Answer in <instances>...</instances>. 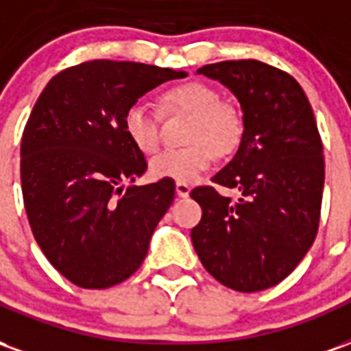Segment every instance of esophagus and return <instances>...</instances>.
Masks as SVG:
<instances>
[{"label":"esophagus","instance_id":"esophagus-1","mask_svg":"<svg viewBox=\"0 0 351 351\" xmlns=\"http://www.w3.org/2000/svg\"><path fill=\"white\" fill-rule=\"evenodd\" d=\"M190 191L191 188L188 186V184L176 182V195H178V197H188V195H190Z\"/></svg>","mask_w":351,"mask_h":351}]
</instances>
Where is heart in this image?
Returning a JSON list of instances; mask_svg holds the SVG:
<instances>
[{
	"instance_id": "1",
	"label": "heart",
	"mask_w": 351,
	"mask_h": 351,
	"mask_svg": "<svg viewBox=\"0 0 351 351\" xmlns=\"http://www.w3.org/2000/svg\"><path fill=\"white\" fill-rule=\"evenodd\" d=\"M160 107L165 114H191L186 131V148L163 150L150 160V173L156 178L193 182L213 165L214 150L228 154L239 143L243 122L229 103H223L218 90L203 82H184L161 93ZM123 133L143 154H152L160 146V116L145 105H131L122 118Z\"/></svg>"
}]
</instances>
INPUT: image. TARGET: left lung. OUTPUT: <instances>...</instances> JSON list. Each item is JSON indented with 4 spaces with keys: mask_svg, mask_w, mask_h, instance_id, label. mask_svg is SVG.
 Listing matches in <instances>:
<instances>
[{
    "mask_svg": "<svg viewBox=\"0 0 351 351\" xmlns=\"http://www.w3.org/2000/svg\"><path fill=\"white\" fill-rule=\"evenodd\" d=\"M243 108L239 150L213 182L191 190L203 216L191 229L201 263L223 286L252 293L276 286L314 243L324 195V145L301 84L258 60L203 65Z\"/></svg>",
    "mask_w": 351,
    "mask_h": 351,
    "instance_id": "8db88e82",
    "label": "left lung"
}]
</instances>
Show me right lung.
Instances as JSON below:
<instances>
[{
	"label": "right lung",
	"mask_w": 351,
	"mask_h": 351,
	"mask_svg": "<svg viewBox=\"0 0 351 351\" xmlns=\"http://www.w3.org/2000/svg\"><path fill=\"white\" fill-rule=\"evenodd\" d=\"M186 73L93 60L52 77L29 114L20 148L27 220L52 267L86 289L130 278L175 199V180L130 186L145 154L123 133V112Z\"/></svg>",
	"instance_id": "add662e5"
}]
</instances>
